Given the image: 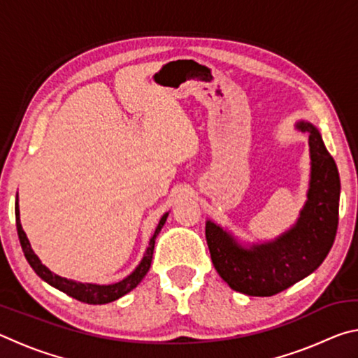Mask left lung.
Instances as JSON below:
<instances>
[{
	"label": "left lung",
	"instance_id": "obj_1",
	"mask_svg": "<svg viewBox=\"0 0 358 358\" xmlns=\"http://www.w3.org/2000/svg\"><path fill=\"white\" fill-rule=\"evenodd\" d=\"M295 126L310 136L311 173L306 202L294 226L275 240L243 243L220 224H205L211 262L237 292L271 296L294 286L317 270L335 241L341 192L338 167L316 126L305 120Z\"/></svg>",
	"mask_w": 358,
	"mask_h": 358
}]
</instances>
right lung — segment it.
Wrapping results in <instances>:
<instances>
[{
	"label": "right lung",
	"instance_id": "obj_1",
	"mask_svg": "<svg viewBox=\"0 0 358 358\" xmlns=\"http://www.w3.org/2000/svg\"><path fill=\"white\" fill-rule=\"evenodd\" d=\"M169 213H164V216L161 217L159 224L155 230L153 237L150 238V243L147 246V250L143 252V257L141 260V264L136 266V270L132 271L131 275H128L123 280L118 282H112V284H98V282H80V281H74V280H68V278H63L57 273H53L47 268V266L41 262V259L36 256L31 245H29V240L27 238V234L23 232L22 229V222H20V208H19V194H17L15 199V222H17V232H19V238H20V245L23 254L28 260V264L31 265V268L36 271L41 280H44L45 282L50 284L52 287H55L62 292L68 294L72 299H76L78 301L88 303V305H106V303H110L121 299V296L131 292L132 289H136L138 286L145 275L148 273L150 265H151V259H153V251H155V240L157 237V234L161 232L162 226L166 224Z\"/></svg>",
	"mask_w": 358,
	"mask_h": 358
}]
</instances>
